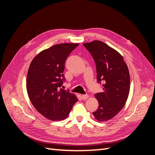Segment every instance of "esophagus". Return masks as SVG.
<instances>
[{
    "instance_id": "1",
    "label": "esophagus",
    "mask_w": 155,
    "mask_h": 155,
    "mask_svg": "<svg viewBox=\"0 0 155 155\" xmlns=\"http://www.w3.org/2000/svg\"><path fill=\"white\" fill-rule=\"evenodd\" d=\"M81 97H82V99H83V100H87L88 98V95H87V94H85V95H82V96H81Z\"/></svg>"
}]
</instances>
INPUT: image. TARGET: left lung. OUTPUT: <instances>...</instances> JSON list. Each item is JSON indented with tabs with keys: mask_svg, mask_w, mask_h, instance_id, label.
I'll list each match as a JSON object with an SVG mask.
<instances>
[{
	"mask_svg": "<svg viewBox=\"0 0 155 155\" xmlns=\"http://www.w3.org/2000/svg\"><path fill=\"white\" fill-rule=\"evenodd\" d=\"M96 63L98 83L104 82V92L96 94L99 106L93 112L98 121L113 118L123 109L130 91L127 65L118 51L101 41L84 43Z\"/></svg>",
	"mask_w": 155,
	"mask_h": 155,
	"instance_id": "1",
	"label": "left lung"
}]
</instances>
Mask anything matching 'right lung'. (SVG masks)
I'll list each match as a JSON object with an SVG mask.
<instances>
[{"label": "right lung", "instance_id": "obj_1", "mask_svg": "<svg viewBox=\"0 0 155 155\" xmlns=\"http://www.w3.org/2000/svg\"><path fill=\"white\" fill-rule=\"evenodd\" d=\"M78 43H61L41 51L33 59L28 71L26 89L32 105L48 120L66 119L78 99L60 87L64 63Z\"/></svg>", "mask_w": 155, "mask_h": 155}]
</instances>
